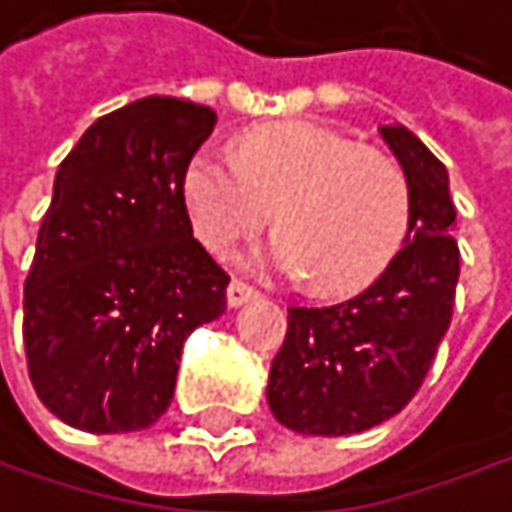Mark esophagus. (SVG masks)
<instances>
[{"label": "esophagus", "mask_w": 512, "mask_h": 512, "mask_svg": "<svg viewBox=\"0 0 512 512\" xmlns=\"http://www.w3.org/2000/svg\"><path fill=\"white\" fill-rule=\"evenodd\" d=\"M248 300H254V288H248L245 282L233 279V282L227 285V306H230V309H239V306H245Z\"/></svg>", "instance_id": "1"}]
</instances>
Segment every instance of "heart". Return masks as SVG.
Masks as SVG:
<instances>
[{"label":"heart","mask_w":512,"mask_h":512,"mask_svg":"<svg viewBox=\"0 0 512 512\" xmlns=\"http://www.w3.org/2000/svg\"><path fill=\"white\" fill-rule=\"evenodd\" d=\"M185 206L197 239L215 254L258 233L276 212L282 233L248 264L309 276L324 294L369 288L411 230L405 170L387 152L306 119L251 128L236 158L200 149L185 170Z\"/></svg>","instance_id":"heart-1"}]
</instances>
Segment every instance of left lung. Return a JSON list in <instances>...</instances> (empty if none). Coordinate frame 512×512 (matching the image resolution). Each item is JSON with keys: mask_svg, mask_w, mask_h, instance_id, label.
I'll return each instance as SVG.
<instances>
[{"mask_svg": "<svg viewBox=\"0 0 512 512\" xmlns=\"http://www.w3.org/2000/svg\"><path fill=\"white\" fill-rule=\"evenodd\" d=\"M381 134L408 176L411 230L384 276L354 300L288 309L267 402L303 435H357L396 417L423 387L453 321L459 242L447 167L405 125Z\"/></svg>", "mask_w": 512, "mask_h": 512, "instance_id": "obj_1", "label": "left lung"}]
</instances>
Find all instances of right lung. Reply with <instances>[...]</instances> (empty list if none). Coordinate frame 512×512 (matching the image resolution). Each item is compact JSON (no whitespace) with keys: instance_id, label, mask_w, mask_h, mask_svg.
<instances>
[{"instance_id":"1","label":"right lung","mask_w":512,"mask_h":512,"mask_svg":"<svg viewBox=\"0 0 512 512\" xmlns=\"http://www.w3.org/2000/svg\"><path fill=\"white\" fill-rule=\"evenodd\" d=\"M215 110L149 95L59 164L23 288L32 387L62 423L110 435L170 405L182 345L227 309V273L191 236L185 170Z\"/></svg>"}]
</instances>
